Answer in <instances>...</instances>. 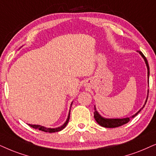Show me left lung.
Masks as SVG:
<instances>
[{"label":"left lung","mask_w":156,"mask_h":156,"mask_svg":"<svg viewBox=\"0 0 156 156\" xmlns=\"http://www.w3.org/2000/svg\"><path fill=\"white\" fill-rule=\"evenodd\" d=\"M138 52H139L140 54L142 55V57H143V58H144L145 63H146L147 68V77H148V79H149L150 71H149L148 62H147V60L146 58L145 57V55H144L143 53H142V52H140V51H138ZM147 97H148V96H147ZM146 102H147V101H146ZM143 107H144V106H143ZM143 108H142V109H143ZM141 109L140 110L139 112H137V113H136L135 115H133L132 117H135V116L137 115V114L141 111ZM94 118H95L96 121L97 122V123L98 124V125L102 126V127H106V128H114V127H120V126L125 125V124H127V122H129V121L130 120V119L132 118V117H127V118H124V119H105V118L102 117L99 115V114H98V112H96V109L95 107H94Z\"/></svg>","instance_id":"8db88e82"}]
</instances>
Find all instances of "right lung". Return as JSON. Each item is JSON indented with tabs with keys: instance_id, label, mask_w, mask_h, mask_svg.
Here are the masks:
<instances>
[{
	"instance_id": "obj_1",
	"label": "right lung",
	"mask_w": 156,
	"mask_h": 156,
	"mask_svg": "<svg viewBox=\"0 0 156 156\" xmlns=\"http://www.w3.org/2000/svg\"><path fill=\"white\" fill-rule=\"evenodd\" d=\"M71 105H72V104H71ZM69 119H70V113H69L68 119H67L66 122L64 123V125H62V126H61V127H59L58 128H47V127H43V126L36 125H29L31 127L34 128V129H38L41 131L45 132V133H55V132H59V131L62 130V129H63L64 128L66 127L67 124H68V122L69 121Z\"/></svg>"
}]
</instances>
